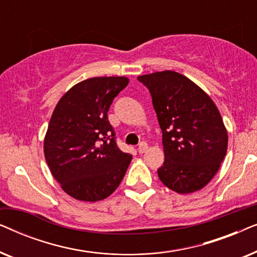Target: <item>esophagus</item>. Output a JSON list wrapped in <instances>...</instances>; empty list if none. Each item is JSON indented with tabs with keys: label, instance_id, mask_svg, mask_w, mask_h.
Wrapping results in <instances>:
<instances>
[{
	"label": "esophagus",
	"instance_id": "esophagus-1",
	"mask_svg": "<svg viewBox=\"0 0 257 257\" xmlns=\"http://www.w3.org/2000/svg\"><path fill=\"white\" fill-rule=\"evenodd\" d=\"M147 149H149V145H147V144H146L145 142H143V143H140V145H139V147H138V152H139L140 154H143V153L146 152Z\"/></svg>",
	"mask_w": 257,
	"mask_h": 257
}]
</instances>
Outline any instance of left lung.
Returning <instances> with one entry per match:
<instances>
[{
    "mask_svg": "<svg viewBox=\"0 0 257 257\" xmlns=\"http://www.w3.org/2000/svg\"><path fill=\"white\" fill-rule=\"evenodd\" d=\"M152 96L163 131L161 182L179 194L205 187L224 159L228 135L216 105L181 73L166 70L138 77Z\"/></svg>",
    "mask_w": 257,
    "mask_h": 257,
    "instance_id": "8db88e82",
    "label": "left lung"
}]
</instances>
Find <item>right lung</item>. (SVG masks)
Here are the masks:
<instances>
[{
	"mask_svg": "<svg viewBox=\"0 0 257 257\" xmlns=\"http://www.w3.org/2000/svg\"><path fill=\"white\" fill-rule=\"evenodd\" d=\"M126 77H94L72 86L56 105L44 138V157L66 194L96 202L120 184L132 156L119 150L107 118Z\"/></svg>",
	"mask_w": 257,
	"mask_h": 257,
	"instance_id": "obj_1",
	"label": "right lung"
}]
</instances>
